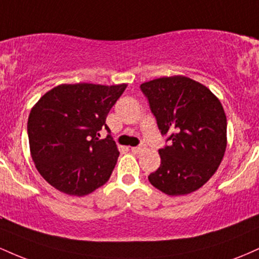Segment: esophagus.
Returning a JSON list of instances; mask_svg holds the SVG:
<instances>
[{
    "mask_svg": "<svg viewBox=\"0 0 259 259\" xmlns=\"http://www.w3.org/2000/svg\"><path fill=\"white\" fill-rule=\"evenodd\" d=\"M142 150H144V147H142V146H136V147H132V152H134V153H139V152H141Z\"/></svg>",
    "mask_w": 259,
    "mask_h": 259,
    "instance_id": "1",
    "label": "esophagus"
}]
</instances>
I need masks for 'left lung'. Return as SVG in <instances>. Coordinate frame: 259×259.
Listing matches in <instances>:
<instances>
[{
	"label": "left lung",
	"instance_id": "8db88e82",
	"mask_svg": "<svg viewBox=\"0 0 259 259\" xmlns=\"http://www.w3.org/2000/svg\"><path fill=\"white\" fill-rule=\"evenodd\" d=\"M169 146L148 175L169 196L191 194L207 183L227 150V115L221 101L201 82L184 75L163 76L140 85Z\"/></svg>",
	"mask_w": 259,
	"mask_h": 259
}]
</instances>
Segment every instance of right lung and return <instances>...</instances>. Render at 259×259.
<instances>
[{
	"instance_id": "obj_1",
	"label": "right lung",
	"mask_w": 259,
	"mask_h": 259,
	"mask_svg": "<svg viewBox=\"0 0 259 259\" xmlns=\"http://www.w3.org/2000/svg\"><path fill=\"white\" fill-rule=\"evenodd\" d=\"M127 84H62L31 108L28 136L35 167L50 185L70 196L89 195L108 181L119 157L111 135L100 140L106 118Z\"/></svg>"
}]
</instances>
